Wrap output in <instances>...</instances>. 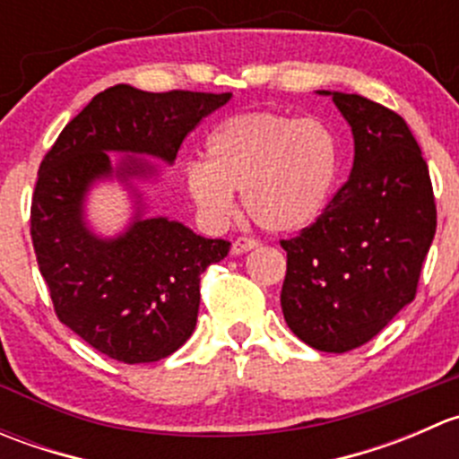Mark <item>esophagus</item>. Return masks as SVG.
Segmentation results:
<instances>
[{"label": "esophagus", "mask_w": 459, "mask_h": 459, "mask_svg": "<svg viewBox=\"0 0 459 459\" xmlns=\"http://www.w3.org/2000/svg\"><path fill=\"white\" fill-rule=\"evenodd\" d=\"M259 242L257 239H251V238H238L233 242V247H230V253L233 255H244V253L253 251V248H257Z\"/></svg>", "instance_id": "1"}]
</instances>
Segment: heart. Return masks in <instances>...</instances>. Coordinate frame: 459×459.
<instances>
[{
  "instance_id": "1",
  "label": "heart",
  "mask_w": 459,
  "mask_h": 459,
  "mask_svg": "<svg viewBox=\"0 0 459 459\" xmlns=\"http://www.w3.org/2000/svg\"><path fill=\"white\" fill-rule=\"evenodd\" d=\"M208 161L186 166V191L212 224L235 212V191L259 229L298 233L317 220L337 175V143L317 119L253 110L233 115L206 142Z\"/></svg>"
}]
</instances>
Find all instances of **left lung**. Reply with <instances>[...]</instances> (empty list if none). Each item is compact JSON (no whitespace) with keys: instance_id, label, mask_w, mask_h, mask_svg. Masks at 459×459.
I'll use <instances>...</instances> for the list:
<instances>
[{"instance_id":"1","label":"left lung","mask_w":459,"mask_h":459,"mask_svg":"<svg viewBox=\"0 0 459 459\" xmlns=\"http://www.w3.org/2000/svg\"><path fill=\"white\" fill-rule=\"evenodd\" d=\"M331 95L355 142L349 182L298 238L281 239V311L324 353L373 340L418 293L437 212L429 166L404 119L377 101Z\"/></svg>"}]
</instances>
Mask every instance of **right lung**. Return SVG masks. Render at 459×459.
Wrapping results in <instances>:
<instances>
[{
    "instance_id": "obj_1",
    "label": "right lung",
    "mask_w": 459,
    "mask_h": 459,
    "mask_svg": "<svg viewBox=\"0 0 459 459\" xmlns=\"http://www.w3.org/2000/svg\"><path fill=\"white\" fill-rule=\"evenodd\" d=\"M230 97L110 86L66 124L41 160L30 206L39 273L59 322L117 362L146 364L175 353L195 331L200 275L229 255L226 239L143 215L135 179L157 173L143 157L173 164L184 137ZM108 152L127 157L113 167ZM113 177L132 191L136 215L122 234L101 238L87 226L85 197Z\"/></svg>"
}]
</instances>
